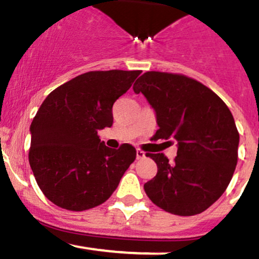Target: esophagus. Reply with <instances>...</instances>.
<instances>
[{"label":"esophagus","instance_id":"esophagus-1","mask_svg":"<svg viewBox=\"0 0 259 259\" xmlns=\"http://www.w3.org/2000/svg\"><path fill=\"white\" fill-rule=\"evenodd\" d=\"M136 157H137V159L143 158V157H145V152L141 151V149H137V151H136Z\"/></svg>","mask_w":259,"mask_h":259}]
</instances>
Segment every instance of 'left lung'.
Segmentation results:
<instances>
[{"instance_id":"8db88e82","label":"left lung","mask_w":259,"mask_h":259,"mask_svg":"<svg viewBox=\"0 0 259 259\" xmlns=\"http://www.w3.org/2000/svg\"><path fill=\"white\" fill-rule=\"evenodd\" d=\"M156 111V140L177 141L173 163L163 153H146L157 175L145 183L148 198L166 212L194 215L212 206L232 180L239 133L225 102L185 74L149 71L133 84Z\"/></svg>"}]
</instances>
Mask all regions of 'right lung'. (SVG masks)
<instances>
[{
  "label": "right lung",
  "instance_id": "obj_1",
  "mask_svg": "<svg viewBox=\"0 0 259 259\" xmlns=\"http://www.w3.org/2000/svg\"><path fill=\"white\" fill-rule=\"evenodd\" d=\"M141 71H91L53 90L37 111L28 161L56 206L86 210L107 201L136 159V148L105 146L98 130L113 123L112 107Z\"/></svg>",
  "mask_w": 259,
  "mask_h": 259
}]
</instances>
